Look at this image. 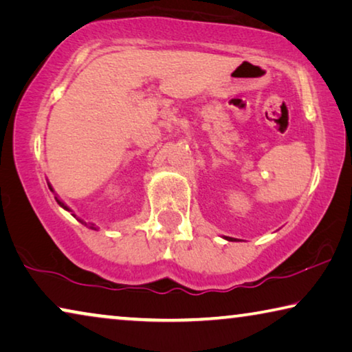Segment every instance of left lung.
Wrapping results in <instances>:
<instances>
[{
    "mask_svg": "<svg viewBox=\"0 0 352 352\" xmlns=\"http://www.w3.org/2000/svg\"><path fill=\"white\" fill-rule=\"evenodd\" d=\"M226 239H228V241H236V239H233V238H226Z\"/></svg>",
    "mask_w": 352,
    "mask_h": 352,
    "instance_id": "1",
    "label": "left lung"
}]
</instances>
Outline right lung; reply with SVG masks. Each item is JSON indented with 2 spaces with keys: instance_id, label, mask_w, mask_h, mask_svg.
Listing matches in <instances>:
<instances>
[{
  "instance_id": "1",
  "label": "right lung",
  "mask_w": 352,
  "mask_h": 352,
  "mask_svg": "<svg viewBox=\"0 0 352 352\" xmlns=\"http://www.w3.org/2000/svg\"><path fill=\"white\" fill-rule=\"evenodd\" d=\"M56 200H58V204H59L60 206H63V208H65V210H69V208H67V206H65V205H64L63 202H60V200H59V199H56Z\"/></svg>"
}]
</instances>
